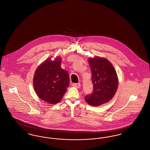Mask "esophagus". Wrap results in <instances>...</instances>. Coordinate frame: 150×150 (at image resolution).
<instances>
[{"mask_svg": "<svg viewBox=\"0 0 150 150\" xmlns=\"http://www.w3.org/2000/svg\"><path fill=\"white\" fill-rule=\"evenodd\" d=\"M80 83H74L72 84V86L75 88H79L80 87Z\"/></svg>", "mask_w": 150, "mask_h": 150, "instance_id": "obj_1", "label": "esophagus"}]
</instances>
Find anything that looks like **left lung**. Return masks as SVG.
Here are the masks:
<instances>
[{"label": "left lung", "instance_id": "8db88e82", "mask_svg": "<svg viewBox=\"0 0 150 150\" xmlns=\"http://www.w3.org/2000/svg\"><path fill=\"white\" fill-rule=\"evenodd\" d=\"M92 71L93 91L86 96V102L93 106H99L111 100L117 91L119 80L114 67L105 58L96 56L88 58Z\"/></svg>", "mask_w": 150, "mask_h": 150}]
</instances>
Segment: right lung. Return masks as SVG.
Masks as SVG:
<instances>
[{
    "label": "right lung",
    "instance_id": "1",
    "mask_svg": "<svg viewBox=\"0 0 150 150\" xmlns=\"http://www.w3.org/2000/svg\"><path fill=\"white\" fill-rule=\"evenodd\" d=\"M62 59L53 61L50 57L36 69L33 86L37 96L49 104L54 105L62 99L69 86V73L61 68Z\"/></svg>",
    "mask_w": 150,
    "mask_h": 150
}]
</instances>
